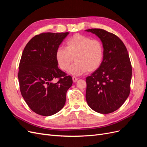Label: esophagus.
<instances>
[{"mask_svg": "<svg viewBox=\"0 0 147 147\" xmlns=\"http://www.w3.org/2000/svg\"><path fill=\"white\" fill-rule=\"evenodd\" d=\"M72 80L74 82H77V80H78V78L75 77H72Z\"/></svg>", "mask_w": 147, "mask_h": 147, "instance_id": "34e87169", "label": "esophagus"}]
</instances>
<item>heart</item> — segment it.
Wrapping results in <instances>:
<instances>
[{
	"mask_svg": "<svg viewBox=\"0 0 147 147\" xmlns=\"http://www.w3.org/2000/svg\"><path fill=\"white\" fill-rule=\"evenodd\" d=\"M65 44V48L59 47L56 52L57 62L62 70H67L74 58L76 63L69 69L71 74L80 75L100 67L104 58V48L99 40L77 34Z\"/></svg>",
	"mask_w": 147,
	"mask_h": 147,
	"instance_id": "1",
	"label": "heart"
}]
</instances>
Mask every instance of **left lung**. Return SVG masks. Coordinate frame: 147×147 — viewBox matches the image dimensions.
I'll list each match as a JSON object with an SVG mask.
<instances>
[{
	"mask_svg": "<svg viewBox=\"0 0 147 147\" xmlns=\"http://www.w3.org/2000/svg\"><path fill=\"white\" fill-rule=\"evenodd\" d=\"M86 31L94 34L102 43L104 58L100 67L86 77V99L95 112H115L130 93L132 66L126 47L116 35L101 29Z\"/></svg>",
	"mask_w": 147,
	"mask_h": 147,
	"instance_id": "left-lung-1",
	"label": "left lung"
}]
</instances>
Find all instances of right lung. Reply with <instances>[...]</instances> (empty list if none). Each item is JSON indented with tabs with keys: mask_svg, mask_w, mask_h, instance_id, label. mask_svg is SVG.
Masks as SVG:
<instances>
[{
	"mask_svg": "<svg viewBox=\"0 0 147 147\" xmlns=\"http://www.w3.org/2000/svg\"><path fill=\"white\" fill-rule=\"evenodd\" d=\"M68 34L35 35L21 56L18 75L21 95L29 107L42 116H51L64 107L67 91L72 84V77L58 68L56 58V50Z\"/></svg>",
	"mask_w": 147,
	"mask_h": 147,
	"instance_id": "right-lung-1",
	"label": "right lung"
}]
</instances>
